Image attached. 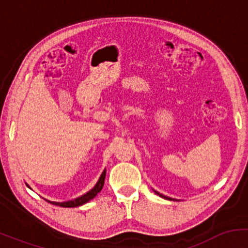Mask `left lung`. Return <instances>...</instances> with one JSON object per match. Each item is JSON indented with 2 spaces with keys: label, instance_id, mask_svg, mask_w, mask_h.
I'll return each instance as SVG.
<instances>
[{
  "label": "left lung",
  "instance_id": "left-lung-1",
  "mask_svg": "<svg viewBox=\"0 0 248 248\" xmlns=\"http://www.w3.org/2000/svg\"><path fill=\"white\" fill-rule=\"evenodd\" d=\"M155 193H157L158 196H161V197H163V198H166V199H170V201H171V198L170 197H167V196H164V195H162V193H160V192H157V191H155Z\"/></svg>",
  "mask_w": 248,
  "mask_h": 248
}]
</instances>
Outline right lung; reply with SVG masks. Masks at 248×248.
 I'll use <instances>...</instances> for the list:
<instances>
[{
    "label": "right lung",
    "instance_id": "right-lung-1",
    "mask_svg": "<svg viewBox=\"0 0 248 248\" xmlns=\"http://www.w3.org/2000/svg\"><path fill=\"white\" fill-rule=\"evenodd\" d=\"M105 177H106V170H104V171H102L100 178H99V181H98V183L95 184L94 187H93L92 190H90V191L85 193V195L80 196V197L73 199V201L62 202V203H58V202H50V201H47V202H49V203H52L53 205H58L62 207H77V206L82 205V204H86L87 202H90L91 199L94 198L95 196L101 191L102 186H104V183H105Z\"/></svg>",
    "mask_w": 248,
    "mask_h": 248
}]
</instances>
